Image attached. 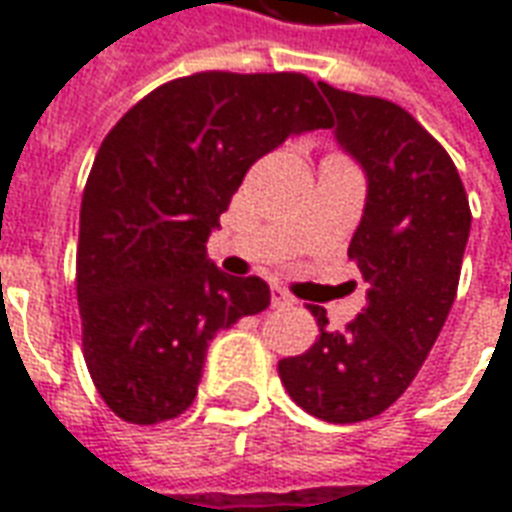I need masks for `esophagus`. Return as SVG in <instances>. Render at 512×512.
I'll use <instances>...</instances> for the list:
<instances>
[{
    "mask_svg": "<svg viewBox=\"0 0 512 512\" xmlns=\"http://www.w3.org/2000/svg\"><path fill=\"white\" fill-rule=\"evenodd\" d=\"M290 304H293V296L288 290L271 288V307H290Z\"/></svg>",
    "mask_w": 512,
    "mask_h": 512,
    "instance_id": "34e87169",
    "label": "esophagus"
}]
</instances>
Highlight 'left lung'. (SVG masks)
Here are the masks:
<instances>
[{"mask_svg":"<svg viewBox=\"0 0 512 512\" xmlns=\"http://www.w3.org/2000/svg\"><path fill=\"white\" fill-rule=\"evenodd\" d=\"M345 153L362 164L367 200L348 257L367 307L345 332L326 329L310 351L279 362L288 395L337 425L378 417L403 395L439 337L458 293L472 211L447 150L403 106L321 82Z\"/></svg>","mask_w":512,"mask_h":512,"instance_id":"8db88e82","label":"left lung"}]
</instances>
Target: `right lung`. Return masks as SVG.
<instances>
[{
	"instance_id": "1",
	"label": "right lung",
	"mask_w": 512,
	"mask_h": 512,
	"mask_svg": "<svg viewBox=\"0 0 512 512\" xmlns=\"http://www.w3.org/2000/svg\"><path fill=\"white\" fill-rule=\"evenodd\" d=\"M332 117L304 73L205 71L145 95L106 134L84 186L76 296L98 395L134 425L194 403L219 329L271 304L260 277L205 255L246 169Z\"/></svg>"
}]
</instances>
